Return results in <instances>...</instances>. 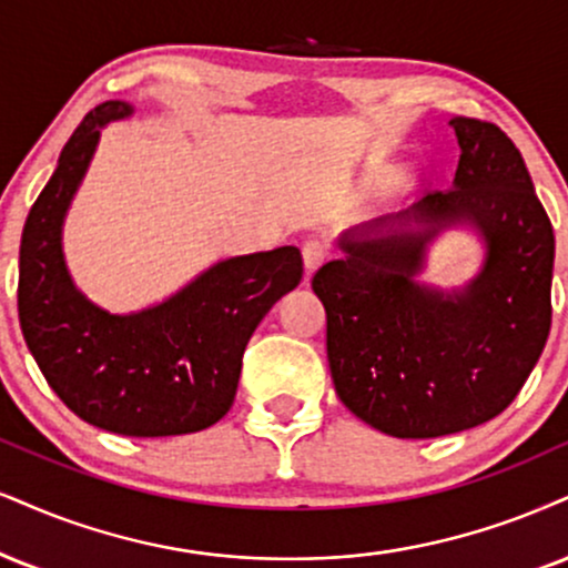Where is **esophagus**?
<instances>
[{
  "mask_svg": "<svg viewBox=\"0 0 568 568\" xmlns=\"http://www.w3.org/2000/svg\"><path fill=\"white\" fill-rule=\"evenodd\" d=\"M326 255H328V250H326V244H324V242H318V240H307V242L303 244V263H305V273H313V271H316L318 265L326 261Z\"/></svg>",
  "mask_w": 568,
  "mask_h": 568,
  "instance_id": "1",
  "label": "esophagus"
}]
</instances>
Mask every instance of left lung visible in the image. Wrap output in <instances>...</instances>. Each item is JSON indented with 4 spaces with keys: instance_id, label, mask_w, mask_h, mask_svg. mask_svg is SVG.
<instances>
[{
    "instance_id": "1",
    "label": "left lung",
    "mask_w": 568,
    "mask_h": 568,
    "mask_svg": "<svg viewBox=\"0 0 568 568\" xmlns=\"http://www.w3.org/2000/svg\"><path fill=\"white\" fill-rule=\"evenodd\" d=\"M460 158L445 192L339 236L313 292L326 307L334 389L361 422L400 439L471 429L514 403L550 332L556 236L516 144L453 118ZM471 222L488 244L458 293L417 282L439 227Z\"/></svg>"
}]
</instances>
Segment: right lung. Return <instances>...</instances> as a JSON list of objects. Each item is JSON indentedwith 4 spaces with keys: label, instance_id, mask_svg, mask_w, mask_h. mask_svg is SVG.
<instances>
[{
    "label": "right lung",
    "instance_id": "obj_1",
    "mask_svg": "<svg viewBox=\"0 0 568 568\" xmlns=\"http://www.w3.org/2000/svg\"><path fill=\"white\" fill-rule=\"evenodd\" d=\"M134 113L97 104L62 146L20 240L18 316L49 387L75 416L125 437H173L226 416L244 347L278 297L303 278L297 247L229 257L146 311L113 316L75 290L62 257V221L100 142Z\"/></svg>",
    "mask_w": 568,
    "mask_h": 568
}]
</instances>
